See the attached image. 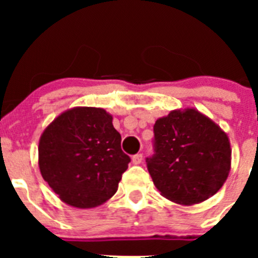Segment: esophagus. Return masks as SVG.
Listing matches in <instances>:
<instances>
[{"instance_id":"esophagus-1","label":"esophagus","mask_w":258,"mask_h":258,"mask_svg":"<svg viewBox=\"0 0 258 258\" xmlns=\"http://www.w3.org/2000/svg\"><path fill=\"white\" fill-rule=\"evenodd\" d=\"M142 159H143L142 154H137L132 157V163H133L134 165H137V164H141L142 163Z\"/></svg>"}]
</instances>
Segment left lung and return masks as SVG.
<instances>
[{"instance_id":"1","label":"left lung","mask_w":258,"mask_h":258,"mask_svg":"<svg viewBox=\"0 0 258 258\" xmlns=\"http://www.w3.org/2000/svg\"><path fill=\"white\" fill-rule=\"evenodd\" d=\"M155 152L147 169L159 192L194 206L217 192L231 169L227 134L197 108L173 109L154 125Z\"/></svg>"}]
</instances>
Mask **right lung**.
Returning <instances> with one entry per match:
<instances>
[{"mask_svg": "<svg viewBox=\"0 0 258 258\" xmlns=\"http://www.w3.org/2000/svg\"><path fill=\"white\" fill-rule=\"evenodd\" d=\"M129 161L112 115L103 108L67 109L40 137L41 175L61 202L75 208H95L111 199Z\"/></svg>", "mask_w": 258, "mask_h": 258, "instance_id": "obj_1", "label": "right lung"}]
</instances>
